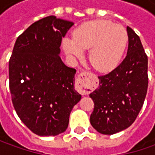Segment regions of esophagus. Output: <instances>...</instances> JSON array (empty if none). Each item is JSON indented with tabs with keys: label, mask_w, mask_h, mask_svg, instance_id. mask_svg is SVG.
Here are the masks:
<instances>
[{
	"label": "esophagus",
	"mask_w": 155,
	"mask_h": 155,
	"mask_svg": "<svg viewBox=\"0 0 155 155\" xmlns=\"http://www.w3.org/2000/svg\"><path fill=\"white\" fill-rule=\"evenodd\" d=\"M94 78L95 76L91 72L82 71L77 78V87L78 91L83 95H86L91 92L95 88Z\"/></svg>",
	"instance_id": "obj_1"
}]
</instances>
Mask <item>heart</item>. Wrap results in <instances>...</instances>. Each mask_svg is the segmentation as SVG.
Instances as JSON below:
<instances>
[{"mask_svg":"<svg viewBox=\"0 0 155 155\" xmlns=\"http://www.w3.org/2000/svg\"><path fill=\"white\" fill-rule=\"evenodd\" d=\"M128 33L118 24L105 20L87 21L72 33V40L64 39L63 47L71 57L80 58L90 50L89 60L93 68L108 72L118 65L128 44Z\"/></svg>","mask_w":155,"mask_h":155,"instance_id":"heart-1","label":"heart"}]
</instances>
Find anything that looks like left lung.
Here are the masks:
<instances>
[{"instance_id": "1", "label": "left lung", "mask_w": 155, "mask_h": 155, "mask_svg": "<svg viewBox=\"0 0 155 155\" xmlns=\"http://www.w3.org/2000/svg\"><path fill=\"white\" fill-rule=\"evenodd\" d=\"M127 56L110 73L99 76V86L90 97L94 102L91 123L97 132L113 134L135 121L148 85L147 56L139 36L127 27Z\"/></svg>"}]
</instances>
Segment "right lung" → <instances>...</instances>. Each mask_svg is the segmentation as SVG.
<instances>
[{
  "instance_id": "add662e5",
  "label": "right lung",
  "mask_w": 155,
  "mask_h": 155,
  "mask_svg": "<svg viewBox=\"0 0 155 155\" xmlns=\"http://www.w3.org/2000/svg\"><path fill=\"white\" fill-rule=\"evenodd\" d=\"M74 24L47 16L17 38L8 64L9 89L18 116L34 134L57 135L68 127L81 95L74 89L76 70L59 57L62 37Z\"/></svg>"
}]
</instances>
